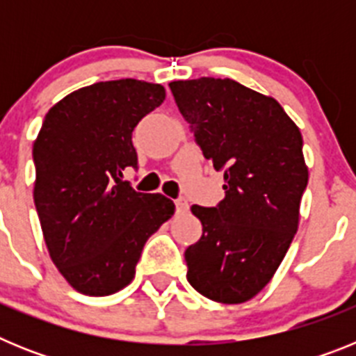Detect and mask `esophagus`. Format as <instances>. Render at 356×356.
Returning a JSON list of instances; mask_svg holds the SVG:
<instances>
[{
	"label": "esophagus",
	"instance_id": "obj_1",
	"mask_svg": "<svg viewBox=\"0 0 356 356\" xmlns=\"http://www.w3.org/2000/svg\"><path fill=\"white\" fill-rule=\"evenodd\" d=\"M175 205H176V213H184L188 210V203L185 197H178V200L175 201Z\"/></svg>",
	"mask_w": 356,
	"mask_h": 356
}]
</instances>
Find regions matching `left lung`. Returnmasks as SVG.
Here are the masks:
<instances>
[{"label": "left lung", "mask_w": 356, "mask_h": 356, "mask_svg": "<svg viewBox=\"0 0 356 356\" xmlns=\"http://www.w3.org/2000/svg\"><path fill=\"white\" fill-rule=\"evenodd\" d=\"M169 87L203 156L225 172V197L191 209L203 235L185 250L188 284L209 300L244 303L269 284L298 229L308 184L300 128L276 99L229 78Z\"/></svg>", "instance_id": "1"}]
</instances>
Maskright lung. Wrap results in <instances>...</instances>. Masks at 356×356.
<instances>
[{
    "mask_svg": "<svg viewBox=\"0 0 356 356\" xmlns=\"http://www.w3.org/2000/svg\"><path fill=\"white\" fill-rule=\"evenodd\" d=\"M163 99L159 83L99 81L44 118L33 144V200L49 257L81 294L127 287L146 241L175 213L171 200L122 180L124 169L139 168L135 127Z\"/></svg>",
    "mask_w": 356,
    "mask_h": 356,
    "instance_id": "right-lung-1",
    "label": "right lung"
}]
</instances>
